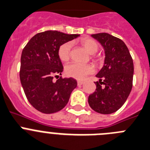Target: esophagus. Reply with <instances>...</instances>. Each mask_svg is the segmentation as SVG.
Listing matches in <instances>:
<instances>
[{
	"mask_svg": "<svg viewBox=\"0 0 150 150\" xmlns=\"http://www.w3.org/2000/svg\"><path fill=\"white\" fill-rule=\"evenodd\" d=\"M77 83H78V86H81V85L83 84V83H84V82H83V81H78V82H77Z\"/></svg>",
	"mask_w": 150,
	"mask_h": 150,
	"instance_id": "esophagus-1",
	"label": "esophagus"
}]
</instances>
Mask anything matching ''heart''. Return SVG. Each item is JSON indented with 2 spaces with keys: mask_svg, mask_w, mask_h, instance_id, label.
I'll use <instances>...</instances> for the list:
<instances>
[{
  "mask_svg": "<svg viewBox=\"0 0 150 150\" xmlns=\"http://www.w3.org/2000/svg\"><path fill=\"white\" fill-rule=\"evenodd\" d=\"M81 44L86 49L88 53L94 54L97 52L98 45L93 40L83 38L81 40ZM72 43L67 42L62 44L58 48V57L63 62L68 61L71 57ZM94 67L90 64H80L78 63H72L67 65L65 68L66 75L70 78H73L77 80H83L88 75L93 73Z\"/></svg>",
  "mask_w": 150,
  "mask_h": 150,
  "instance_id": "obj_1",
  "label": "heart"
}]
</instances>
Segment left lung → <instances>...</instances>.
<instances>
[{"label":"left lung","instance_id":"1","mask_svg":"<svg viewBox=\"0 0 150 150\" xmlns=\"http://www.w3.org/2000/svg\"><path fill=\"white\" fill-rule=\"evenodd\" d=\"M103 46L105 64L96 75V89L88 103L97 113L110 114L122 107L132 88L134 64L127 46L120 39L106 33L91 35Z\"/></svg>","mask_w":150,"mask_h":150}]
</instances>
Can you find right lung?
Returning <instances> with one entry per match:
<instances>
[{
    "instance_id": "right-lung-1",
    "label": "right lung",
    "mask_w": 150,
    "mask_h": 150,
    "mask_svg": "<svg viewBox=\"0 0 150 150\" xmlns=\"http://www.w3.org/2000/svg\"><path fill=\"white\" fill-rule=\"evenodd\" d=\"M78 36L47 30L33 36L23 48L20 81L28 102L43 114L62 110L77 87L74 78L59 77L63 67L57 52L62 44Z\"/></svg>"
}]
</instances>
